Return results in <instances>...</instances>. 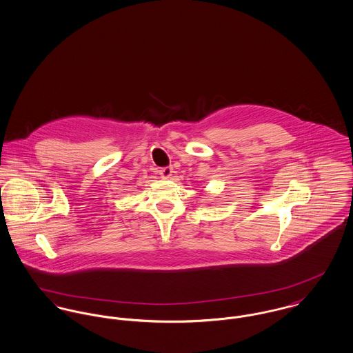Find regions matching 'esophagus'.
I'll return each mask as SVG.
<instances>
[{
    "mask_svg": "<svg viewBox=\"0 0 353 353\" xmlns=\"http://www.w3.org/2000/svg\"><path fill=\"white\" fill-rule=\"evenodd\" d=\"M173 173H174V170L172 166H166L160 170V174L163 176V179H170L173 176Z\"/></svg>",
    "mask_w": 353,
    "mask_h": 353,
    "instance_id": "esophagus-1",
    "label": "esophagus"
}]
</instances>
